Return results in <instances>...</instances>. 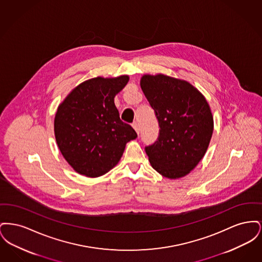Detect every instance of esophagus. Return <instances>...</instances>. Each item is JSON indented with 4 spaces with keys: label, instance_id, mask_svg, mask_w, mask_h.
Listing matches in <instances>:
<instances>
[{
    "label": "esophagus",
    "instance_id": "34e87169",
    "mask_svg": "<svg viewBox=\"0 0 262 262\" xmlns=\"http://www.w3.org/2000/svg\"><path fill=\"white\" fill-rule=\"evenodd\" d=\"M132 125H133V127L135 128V130L137 132V135H138V134H139V126H138V124H137V122H135Z\"/></svg>",
    "mask_w": 262,
    "mask_h": 262
}]
</instances>
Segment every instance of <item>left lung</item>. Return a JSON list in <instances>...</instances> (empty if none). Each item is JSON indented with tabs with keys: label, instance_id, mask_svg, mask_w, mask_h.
<instances>
[{
	"label": "left lung",
	"instance_id": "left-lung-1",
	"mask_svg": "<svg viewBox=\"0 0 262 262\" xmlns=\"http://www.w3.org/2000/svg\"><path fill=\"white\" fill-rule=\"evenodd\" d=\"M142 89L159 124V137L145 152L154 170L168 179L192 171L213 134V117L204 96L189 82L168 75H144Z\"/></svg>",
	"mask_w": 262,
	"mask_h": 262
}]
</instances>
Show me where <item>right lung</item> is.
<instances>
[{"instance_id":"add662e5","label":"right lung","mask_w":262,"mask_h":262,"mask_svg":"<svg viewBox=\"0 0 262 262\" xmlns=\"http://www.w3.org/2000/svg\"><path fill=\"white\" fill-rule=\"evenodd\" d=\"M127 75L94 77L77 85L59 105L54 121L58 147L78 174L96 178L120 161L125 144L137 137L121 121L115 96L128 82Z\"/></svg>"}]
</instances>
